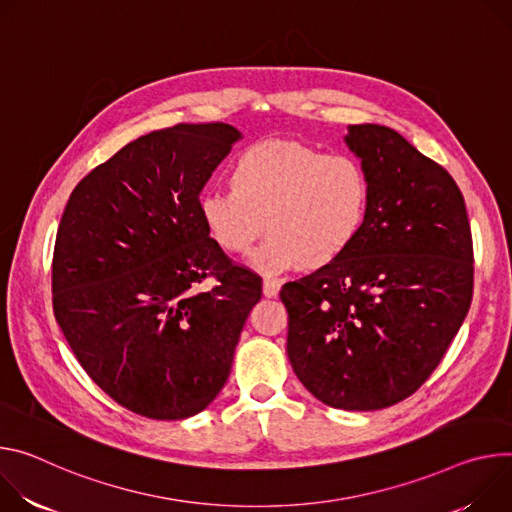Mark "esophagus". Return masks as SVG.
Returning <instances> with one entry per match:
<instances>
[{
	"label": "esophagus",
	"mask_w": 512,
	"mask_h": 512,
	"mask_svg": "<svg viewBox=\"0 0 512 512\" xmlns=\"http://www.w3.org/2000/svg\"><path fill=\"white\" fill-rule=\"evenodd\" d=\"M278 291H280V280L274 276H264V295L276 297Z\"/></svg>",
	"instance_id": "1"
}]
</instances>
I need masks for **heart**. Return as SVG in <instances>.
Instances as JSON below:
<instances>
[{
	"instance_id": "1",
	"label": "heart",
	"mask_w": 512,
	"mask_h": 512,
	"mask_svg": "<svg viewBox=\"0 0 512 512\" xmlns=\"http://www.w3.org/2000/svg\"><path fill=\"white\" fill-rule=\"evenodd\" d=\"M232 187H211L197 207L211 240L230 254H254L264 272L317 268L342 256L360 236L370 207V177L346 152L321 154L297 140H260L230 166Z\"/></svg>"
}]
</instances>
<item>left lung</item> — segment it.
Here are the masks:
<instances>
[{"instance_id": "left-lung-1", "label": "left lung", "mask_w": 512, "mask_h": 512, "mask_svg": "<svg viewBox=\"0 0 512 512\" xmlns=\"http://www.w3.org/2000/svg\"><path fill=\"white\" fill-rule=\"evenodd\" d=\"M348 148L370 177L354 244L287 282V354L321 403L378 411L411 396L460 331L474 289L464 195L443 166L399 132L350 126Z\"/></svg>"}]
</instances>
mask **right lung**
<instances>
[{"instance_id": "1", "label": "right lung", "mask_w": 512, "mask_h": 512, "mask_svg": "<svg viewBox=\"0 0 512 512\" xmlns=\"http://www.w3.org/2000/svg\"><path fill=\"white\" fill-rule=\"evenodd\" d=\"M242 134L177 124L126 144L73 189L56 232L52 307L91 380L158 421L213 403L262 278L209 238L199 195ZM218 285L201 294L209 274Z\"/></svg>"}]
</instances>
